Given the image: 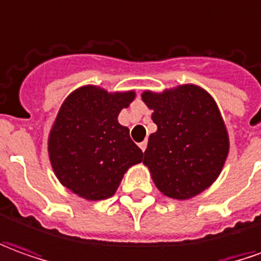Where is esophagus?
<instances>
[{
	"label": "esophagus",
	"mask_w": 261,
	"mask_h": 261,
	"mask_svg": "<svg viewBox=\"0 0 261 261\" xmlns=\"http://www.w3.org/2000/svg\"><path fill=\"white\" fill-rule=\"evenodd\" d=\"M138 147L141 148V151H145V148H147V141H143V143H140Z\"/></svg>",
	"instance_id": "34e87169"
}]
</instances>
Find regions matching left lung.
Instances as JSON below:
<instances>
[{
  "label": "left lung",
  "instance_id": "8db88e82",
  "mask_svg": "<svg viewBox=\"0 0 261 261\" xmlns=\"http://www.w3.org/2000/svg\"><path fill=\"white\" fill-rule=\"evenodd\" d=\"M157 131L144 151L157 189L170 198L187 200L208 189L228 154V134L213 97L194 84L163 93L144 91Z\"/></svg>",
  "mask_w": 261,
  "mask_h": 261
}]
</instances>
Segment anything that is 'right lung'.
<instances>
[{
  "label": "right lung",
  "instance_id": "add662e5",
  "mask_svg": "<svg viewBox=\"0 0 261 261\" xmlns=\"http://www.w3.org/2000/svg\"><path fill=\"white\" fill-rule=\"evenodd\" d=\"M134 91L108 93L80 87L65 98L48 137V154L57 178L74 194L97 201L111 197L124 173L143 160V151L118 123Z\"/></svg>",
  "mask_w": 261,
  "mask_h": 261
}]
</instances>
